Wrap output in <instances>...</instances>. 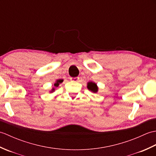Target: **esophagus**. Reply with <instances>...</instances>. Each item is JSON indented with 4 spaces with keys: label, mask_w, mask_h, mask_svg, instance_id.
Segmentation results:
<instances>
[{
    "label": "esophagus",
    "mask_w": 156,
    "mask_h": 156,
    "mask_svg": "<svg viewBox=\"0 0 156 156\" xmlns=\"http://www.w3.org/2000/svg\"><path fill=\"white\" fill-rule=\"evenodd\" d=\"M70 80L74 82H78L79 80V77H75V78H70Z\"/></svg>",
    "instance_id": "1"
}]
</instances>
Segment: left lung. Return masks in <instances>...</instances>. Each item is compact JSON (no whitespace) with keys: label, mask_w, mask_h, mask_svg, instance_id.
Instances as JSON below:
<instances>
[{"label":"left lung","mask_w":156,"mask_h":156,"mask_svg":"<svg viewBox=\"0 0 156 156\" xmlns=\"http://www.w3.org/2000/svg\"><path fill=\"white\" fill-rule=\"evenodd\" d=\"M87 88L88 90H90L92 92H94V93H96V92H98V87L97 84L94 83V82H88Z\"/></svg>","instance_id":"left-lung-1"}]
</instances>
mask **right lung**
<instances>
[{"label":"right lung","instance_id":"obj_1","mask_svg":"<svg viewBox=\"0 0 156 156\" xmlns=\"http://www.w3.org/2000/svg\"><path fill=\"white\" fill-rule=\"evenodd\" d=\"M62 82V80H58V81H57V82H55V83L54 84V86H55V87H58V86H59V84H60ZM54 90H55V89H54V88H53V89H52V90H51V92H54Z\"/></svg>","mask_w":156,"mask_h":156}]
</instances>
